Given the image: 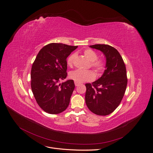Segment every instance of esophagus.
<instances>
[{
    "label": "esophagus",
    "instance_id": "esophagus-1",
    "mask_svg": "<svg viewBox=\"0 0 153 153\" xmlns=\"http://www.w3.org/2000/svg\"><path fill=\"white\" fill-rule=\"evenodd\" d=\"M75 83V85H76V86H78L79 85V82H74Z\"/></svg>",
    "mask_w": 153,
    "mask_h": 153
}]
</instances>
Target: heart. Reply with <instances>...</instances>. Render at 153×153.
Returning <instances> with one entry per match:
<instances>
[{"instance_id":"1","label":"heart","mask_w":153,"mask_h":153,"mask_svg":"<svg viewBox=\"0 0 153 153\" xmlns=\"http://www.w3.org/2000/svg\"><path fill=\"white\" fill-rule=\"evenodd\" d=\"M84 54L85 56L91 62V66L94 68L97 72L99 73L103 71L104 68V62L102 60H100V59L97 60V54L95 51L88 49L84 51ZM75 57V54H72L68 58L67 63L70 67L72 65ZM95 76L94 72L91 70L76 69L70 72L69 73V77L75 82L79 83L94 80Z\"/></svg>"}]
</instances>
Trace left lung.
<instances>
[{"label":"left lung","instance_id":"8db88e82","mask_svg":"<svg viewBox=\"0 0 153 153\" xmlns=\"http://www.w3.org/2000/svg\"><path fill=\"white\" fill-rule=\"evenodd\" d=\"M90 48L101 51L105 57L102 76L92 84H85V103L89 109L97 115L112 113L121 103L127 87L126 69L119 52L105 44H95Z\"/></svg>","mask_w":153,"mask_h":153}]
</instances>
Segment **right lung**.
<instances>
[{
    "instance_id": "1",
    "label": "right lung",
    "mask_w": 153,
    "mask_h": 153,
    "mask_svg": "<svg viewBox=\"0 0 153 153\" xmlns=\"http://www.w3.org/2000/svg\"><path fill=\"white\" fill-rule=\"evenodd\" d=\"M77 48L61 43H51L41 49L32 64L31 89L42 110L51 114L64 111L75 88L73 80L60 81L67 77V57Z\"/></svg>"
}]
</instances>
